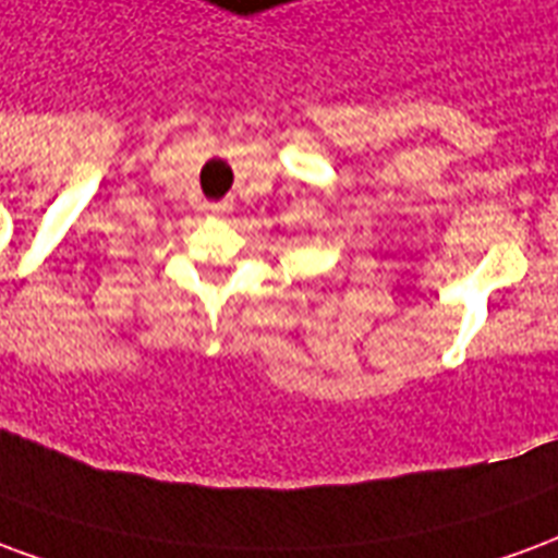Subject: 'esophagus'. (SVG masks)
I'll return each instance as SVG.
<instances>
[{"label": "esophagus", "instance_id": "34e87169", "mask_svg": "<svg viewBox=\"0 0 558 558\" xmlns=\"http://www.w3.org/2000/svg\"><path fill=\"white\" fill-rule=\"evenodd\" d=\"M211 208H215V211H218V206H211Z\"/></svg>", "mask_w": 558, "mask_h": 558}]
</instances>
